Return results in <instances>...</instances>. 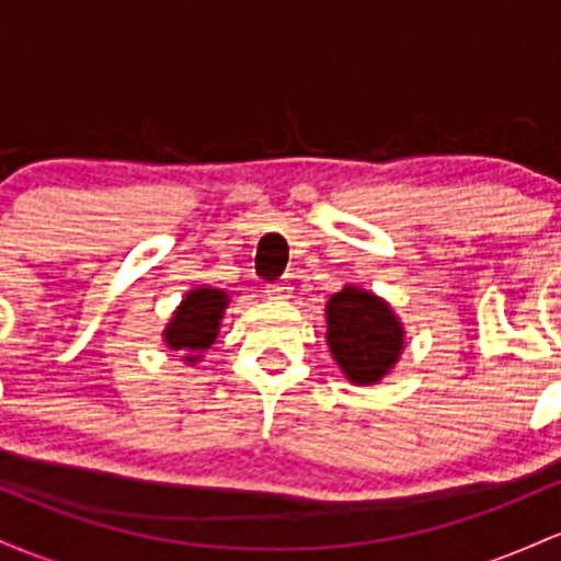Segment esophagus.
<instances>
[{
    "label": "esophagus",
    "mask_w": 561,
    "mask_h": 561,
    "mask_svg": "<svg viewBox=\"0 0 561 561\" xmlns=\"http://www.w3.org/2000/svg\"><path fill=\"white\" fill-rule=\"evenodd\" d=\"M291 283L288 280H275V283H267L264 286V294H267V299H288L291 297Z\"/></svg>",
    "instance_id": "esophagus-1"
}]
</instances>
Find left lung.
Listing matches in <instances>:
<instances>
[{
	"mask_svg": "<svg viewBox=\"0 0 561 561\" xmlns=\"http://www.w3.org/2000/svg\"><path fill=\"white\" fill-rule=\"evenodd\" d=\"M325 314L329 347L350 381L376 383L398 363L402 329L387 301L347 286L329 299Z\"/></svg>",
	"mask_w": 561,
	"mask_h": 561,
	"instance_id": "8db88e82",
	"label": "left lung"
}]
</instances>
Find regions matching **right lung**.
<instances>
[{"label": "right lung", "mask_w": 561, "mask_h": 561, "mask_svg": "<svg viewBox=\"0 0 561 561\" xmlns=\"http://www.w3.org/2000/svg\"><path fill=\"white\" fill-rule=\"evenodd\" d=\"M225 305H228V297L217 288H196V291L187 294L180 310L174 312L172 323L163 331L169 347L191 352V355H185V360L196 363V352L209 350L217 339Z\"/></svg>", "instance_id": "1"}]
</instances>
